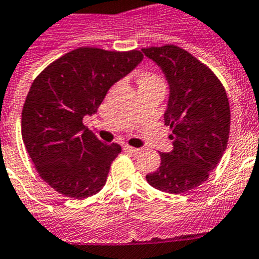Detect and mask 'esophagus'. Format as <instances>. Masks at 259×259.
<instances>
[{
	"instance_id": "34e87169",
	"label": "esophagus",
	"mask_w": 259,
	"mask_h": 259,
	"mask_svg": "<svg viewBox=\"0 0 259 259\" xmlns=\"http://www.w3.org/2000/svg\"><path fill=\"white\" fill-rule=\"evenodd\" d=\"M122 150H123V151H125V152H130V154H138V152L141 151L139 148L130 147V146H127V145H123V146H122Z\"/></svg>"
}]
</instances>
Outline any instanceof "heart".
Returning <instances> with one entry per match:
<instances>
[{"instance_id": "b5f03b06", "label": "heart", "mask_w": 259, "mask_h": 259, "mask_svg": "<svg viewBox=\"0 0 259 259\" xmlns=\"http://www.w3.org/2000/svg\"><path fill=\"white\" fill-rule=\"evenodd\" d=\"M148 84H163L160 76L154 73H143L139 78V86H148Z\"/></svg>"}]
</instances>
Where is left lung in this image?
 <instances>
[{
    "instance_id": "8db88e82",
    "label": "left lung",
    "mask_w": 259,
    "mask_h": 259,
    "mask_svg": "<svg viewBox=\"0 0 259 259\" xmlns=\"http://www.w3.org/2000/svg\"><path fill=\"white\" fill-rule=\"evenodd\" d=\"M169 84L164 123L172 130L173 150L160 152V167L146 176L152 188L181 194L210 176L226 151L231 109L223 84L208 66L173 44L143 48Z\"/></svg>"
}]
</instances>
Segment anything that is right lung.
I'll return each instance as SVG.
<instances>
[{
  "label": "right lung",
  "instance_id": "obj_1",
  "mask_svg": "<svg viewBox=\"0 0 259 259\" xmlns=\"http://www.w3.org/2000/svg\"><path fill=\"white\" fill-rule=\"evenodd\" d=\"M143 60L142 52L80 47L36 76L22 111V138L35 168L51 188L82 199L103 189L121 152L83 125L113 86Z\"/></svg>",
  "mask_w": 259,
  "mask_h": 259
}]
</instances>
